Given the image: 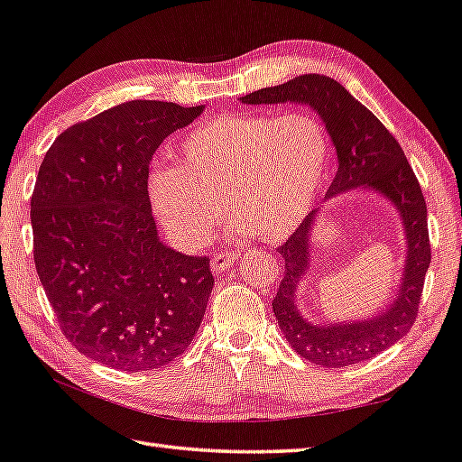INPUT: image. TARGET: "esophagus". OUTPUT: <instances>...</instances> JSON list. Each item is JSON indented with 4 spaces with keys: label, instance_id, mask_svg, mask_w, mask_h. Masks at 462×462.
<instances>
[{
    "label": "esophagus",
    "instance_id": "esophagus-1",
    "mask_svg": "<svg viewBox=\"0 0 462 462\" xmlns=\"http://www.w3.org/2000/svg\"><path fill=\"white\" fill-rule=\"evenodd\" d=\"M238 260H240V252H218L212 255L210 267L214 273H222L224 270H228V267H232Z\"/></svg>",
    "mask_w": 462,
    "mask_h": 462
}]
</instances>
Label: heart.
I'll use <instances>...</instances> for the list:
<instances>
[{
  "label": "heart",
  "mask_w": 462,
  "mask_h": 462,
  "mask_svg": "<svg viewBox=\"0 0 462 462\" xmlns=\"http://www.w3.org/2000/svg\"><path fill=\"white\" fill-rule=\"evenodd\" d=\"M330 167V139L317 117L226 114L197 125L179 163L149 173V199L171 240L199 250L222 220L263 240H283L313 205Z\"/></svg>",
  "instance_id": "b5f03b06"
}]
</instances>
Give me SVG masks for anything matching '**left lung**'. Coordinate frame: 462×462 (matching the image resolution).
Returning a JSON list of instances; mask_svg holds the SVG:
<instances>
[{"mask_svg":"<svg viewBox=\"0 0 462 462\" xmlns=\"http://www.w3.org/2000/svg\"><path fill=\"white\" fill-rule=\"evenodd\" d=\"M248 106L307 104L323 120L337 149L338 171L327 190V200L354 189H366L388 199L398 210L405 234V263L398 295L383 310L362 320L310 323L297 307V287L310 270V236L319 208L310 210L280 252L285 273L272 301L280 328L291 348L323 368H342L376 356L395 345L415 323L431 245L427 205L413 169L395 137L366 106L323 74H303L280 86L262 88L240 98Z\"/></svg>","mask_w":462,"mask_h":462,"instance_id":"1","label":"left lung"}]
</instances>
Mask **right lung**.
<instances>
[{"label": "right lung", "mask_w": 462, "mask_h": 462, "mask_svg": "<svg viewBox=\"0 0 462 462\" xmlns=\"http://www.w3.org/2000/svg\"><path fill=\"white\" fill-rule=\"evenodd\" d=\"M202 110L114 106L62 132L39 167L31 197L39 280L62 335L110 368L167 366L205 317L210 260L159 240L147 192L157 147Z\"/></svg>", "instance_id": "obj_1"}]
</instances>
